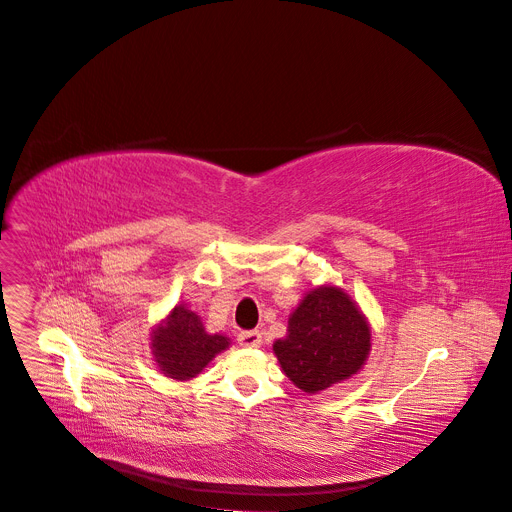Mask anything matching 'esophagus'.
<instances>
[{"label":"esophagus","instance_id":"esophagus-1","mask_svg":"<svg viewBox=\"0 0 512 512\" xmlns=\"http://www.w3.org/2000/svg\"><path fill=\"white\" fill-rule=\"evenodd\" d=\"M261 332L259 330H247V332H240L238 334V342L240 346H247V348H257L261 346Z\"/></svg>","mask_w":512,"mask_h":512}]
</instances>
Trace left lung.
I'll list each match as a JSON object with an SVG mask.
<instances>
[{
  "label": "left lung",
  "instance_id": "1",
  "mask_svg": "<svg viewBox=\"0 0 512 512\" xmlns=\"http://www.w3.org/2000/svg\"><path fill=\"white\" fill-rule=\"evenodd\" d=\"M371 351V326L351 294L334 284L311 288L274 342L286 378L307 394L357 375Z\"/></svg>",
  "mask_w": 512,
  "mask_h": 512
}]
</instances>
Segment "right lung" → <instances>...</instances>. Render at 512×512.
<instances>
[{
  "label": "right lung",
  "instance_id": "add662e5",
  "mask_svg": "<svg viewBox=\"0 0 512 512\" xmlns=\"http://www.w3.org/2000/svg\"><path fill=\"white\" fill-rule=\"evenodd\" d=\"M230 346L224 334H209L201 317L176 305L151 332V355L157 369L170 380L188 382Z\"/></svg>",
  "mask_w": 512,
  "mask_h": 512
}]
</instances>
